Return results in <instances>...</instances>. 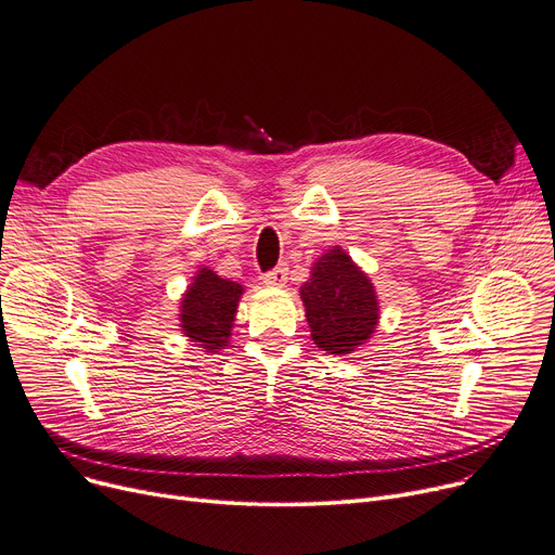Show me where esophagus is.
Wrapping results in <instances>:
<instances>
[{
  "instance_id": "obj_1",
  "label": "esophagus",
  "mask_w": 555,
  "mask_h": 555,
  "mask_svg": "<svg viewBox=\"0 0 555 555\" xmlns=\"http://www.w3.org/2000/svg\"><path fill=\"white\" fill-rule=\"evenodd\" d=\"M263 283H266L268 287H285V283H287V268H285V266L274 268L272 272H268V274L263 276Z\"/></svg>"
}]
</instances>
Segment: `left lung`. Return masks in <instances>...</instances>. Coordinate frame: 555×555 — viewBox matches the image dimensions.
<instances>
[{
  "label": "left lung",
  "mask_w": 555,
  "mask_h": 555,
  "mask_svg": "<svg viewBox=\"0 0 555 555\" xmlns=\"http://www.w3.org/2000/svg\"><path fill=\"white\" fill-rule=\"evenodd\" d=\"M299 292L310 337L323 352L350 354L375 335L382 317L375 283L344 247L325 249Z\"/></svg>",
  "instance_id": "left-lung-1"
}]
</instances>
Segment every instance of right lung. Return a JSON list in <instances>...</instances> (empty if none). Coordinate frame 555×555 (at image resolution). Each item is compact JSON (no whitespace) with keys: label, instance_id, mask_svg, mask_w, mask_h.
Wrapping results in <instances>:
<instances>
[{"label":"right lung","instance_id":"1","mask_svg":"<svg viewBox=\"0 0 555 555\" xmlns=\"http://www.w3.org/2000/svg\"><path fill=\"white\" fill-rule=\"evenodd\" d=\"M243 292L241 283L201 266L180 297L178 327L182 335L203 352L218 354L230 344Z\"/></svg>","mask_w":555,"mask_h":555}]
</instances>
